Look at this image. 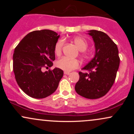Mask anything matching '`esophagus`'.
<instances>
[{
    "label": "esophagus",
    "mask_w": 134,
    "mask_h": 134,
    "mask_svg": "<svg viewBox=\"0 0 134 134\" xmlns=\"http://www.w3.org/2000/svg\"><path fill=\"white\" fill-rule=\"evenodd\" d=\"M70 74V73L69 72H64V74H65V75H69Z\"/></svg>",
    "instance_id": "1"
}]
</instances>
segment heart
I'll use <instances>...</instances> for the list:
<instances>
[{
  "instance_id": "1",
  "label": "heart",
  "mask_w": 134,
  "mask_h": 134,
  "mask_svg": "<svg viewBox=\"0 0 134 134\" xmlns=\"http://www.w3.org/2000/svg\"><path fill=\"white\" fill-rule=\"evenodd\" d=\"M74 43L78 48L80 51L84 52L88 47V43L84 38L79 36H77L73 39ZM65 41L64 40L60 39L57 41L55 43L54 51L55 53L57 56L61 55L63 46ZM56 65L58 68L65 72H70L79 67V62L76 59H70L67 57H62L57 62Z\"/></svg>"
}]
</instances>
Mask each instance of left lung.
Returning <instances> with one entry per match:
<instances>
[{"mask_svg":"<svg viewBox=\"0 0 134 134\" xmlns=\"http://www.w3.org/2000/svg\"><path fill=\"white\" fill-rule=\"evenodd\" d=\"M95 47L93 59L82 68L88 72H79V80L75 86L76 93L87 99H98L111 89L120 65L116 44L106 33L88 31Z\"/></svg>","mask_w":134,"mask_h":134,"instance_id":"obj_1","label":"left lung"}]
</instances>
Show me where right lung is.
Listing matches in <instances>:
<instances>
[{
	"instance_id": "obj_1",
	"label": "right lung",
	"mask_w": 134,
	"mask_h": 134,
	"mask_svg": "<svg viewBox=\"0 0 134 134\" xmlns=\"http://www.w3.org/2000/svg\"><path fill=\"white\" fill-rule=\"evenodd\" d=\"M60 35L49 30L34 31L26 35L13 54L16 82L26 94L40 99L56 91L64 71L59 68L43 71L53 65L54 48Z\"/></svg>"
}]
</instances>
